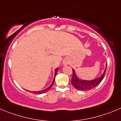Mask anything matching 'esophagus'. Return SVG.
<instances>
[{
    "label": "esophagus",
    "mask_w": 121,
    "mask_h": 121,
    "mask_svg": "<svg viewBox=\"0 0 121 121\" xmlns=\"http://www.w3.org/2000/svg\"><path fill=\"white\" fill-rule=\"evenodd\" d=\"M68 64V60L65 59V60H64V61H63V64H64V65H66Z\"/></svg>",
    "instance_id": "esophagus-1"
}]
</instances>
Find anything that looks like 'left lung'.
<instances>
[{"label": "left lung", "mask_w": 121, "mask_h": 121, "mask_svg": "<svg viewBox=\"0 0 121 121\" xmlns=\"http://www.w3.org/2000/svg\"><path fill=\"white\" fill-rule=\"evenodd\" d=\"M107 64H106V68L104 71H103V73L98 78H96L95 79H93L91 80H82L80 78L77 73L74 69H72L73 71V75H72V78L71 80V83L72 86H73L75 88L80 91H87L89 90L92 89L97 86L100 82L102 81L104 75H105L106 71Z\"/></svg>", "instance_id": "8db88e82"}]
</instances>
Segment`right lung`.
Listing matches in <instances>:
<instances>
[{
  "mask_svg": "<svg viewBox=\"0 0 121 121\" xmlns=\"http://www.w3.org/2000/svg\"><path fill=\"white\" fill-rule=\"evenodd\" d=\"M58 69H59V68H56V69H55V76H54V78H53V81H52V83H51V84H50V86H49V87H48V88H45V89H44V90H42L38 91H28V90H27V91H28L31 92V93H35V94H43V93H46V92L48 91H49V90H50V88H52V87L53 85L54 82H55V76H56V73H57V71H58Z\"/></svg>",
  "mask_w": 121,
  "mask_h": 121,
  "instance_id": "right-lung-1",
  "label": "right lung"
}]
</instances>
